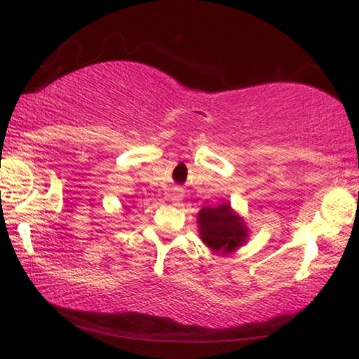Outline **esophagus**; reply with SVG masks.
Wrapping results in <instances>:
<instances>
[{"label": "esophagus", "mask_w": 359, "mask_h": 359, "mask_svg": "<svg viewBox=\"0 0 359 359\" xmlns=\"http://www.w3.org/2000/svg\"><path fill=\"white\" fill-rule=\"evenodd\" d=\"M172 201H175V203H177V201H180V198H182V194H180V191H174L172 193Z\"/></svg>", "instance_id": "obj_1"}]
</instances>
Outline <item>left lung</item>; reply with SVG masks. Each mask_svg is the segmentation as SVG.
Here are the masks:
<instances>
[{"mask_svg": "<svg viewBox=\"0 0 359 359\" xmlns=\"http://www.w3.org/2000/svg\"><path fill=\"white\" fill-rule=\"evenodd\" d=\"M198 228L204 244L218 255L233 253L248 238L244 218L236 214L228 203L199 210Z\"/></svg>", "mask_w": 359, "mask_h": 359, "instance_id": "8db88e82", "label": "left lung"}]
</instances>
